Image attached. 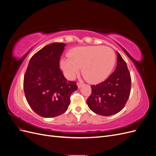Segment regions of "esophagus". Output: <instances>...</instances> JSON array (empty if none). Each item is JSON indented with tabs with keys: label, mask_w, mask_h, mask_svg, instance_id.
Returning a JSON list of instances; mask_svg holds the SVG:
<instances>
[{
	"label": "esophagus",
	"mask_w": 156,
	"mask_h": 156,
	"mask_svg": "<svg viewBox=\"0 0 156 156\" xmlns=\"http://www.w3.org/2000/svg\"><path fill=\"white\" fill-rule=\"evenodd\" d=\"M77 87H78V88H81V87H82V85H83V83H77Z\"/></svg>",
	"instance_id": "esophagus-1"
}]
</instances>
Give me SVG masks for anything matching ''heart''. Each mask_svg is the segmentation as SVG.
<instances>
[{
  "mask_svg": "<svg viewBox=\"0 0 156 156\" xmlns=\"http://www.w3.org/2000/svg\"><path fill=\"white\" fill-rule=\"evenodd\" d=\"M69 58L60 60V67L67 78L72 79L82 67L84 78L90 83L105 80L115 63V54L108 47L83 46L71 49Z\"/></svg>",
  "mask_w": 156,
  "mask_h": 156,
  "instance_id": "heart-1",
  "label": "heart"
}]
</instances>
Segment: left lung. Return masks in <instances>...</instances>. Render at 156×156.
<instances>
[{
    "instance_id": "8db88e82",
    "label": "left lung",
    "mask_w": 156,
    "mask_h": 156,
    "mask_svg": "<svg viewBox=\"0 0 156 156\" xmlns=\"http://www.w3.org/2000/svg\"><path fill=\"white\" fill-rule=\"evenodd\" d=\"M131 75L127 64L117 52L116 68L105 81L91 85L92 94L87 100L88 107L102 116L115 115L122 110L131 92Z\"/></svg>"
}]
</instances>
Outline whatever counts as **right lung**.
Instances as JSON below:
<instances>
[{"mask_svg": "<svg viewBox=\"0 0 156 156\" xmlns=\"http://www.w3.org/2000/svg\"><path fill=\"white\" fill-rule=\"evenodd\" d=\"M66 44L53 43L32 56L23 80L27 101L36 114L52 118L66 111L70 96L77 89L76 82L68 81L60 69Z\"/></svg>", "mask_w": 156, "mask_h": 156, "instance_id": "1", "label": "right lung"}]
</instances>
